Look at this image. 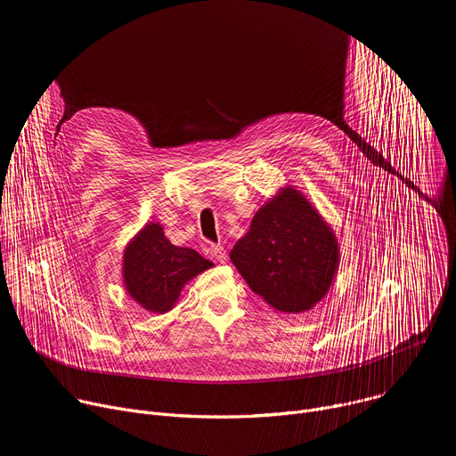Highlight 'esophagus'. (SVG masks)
<instances>
[{
	"label": "esophagus",
	"mask_w": 456,
	"mask_h": 456,
	"mask_svg": "<svg viewBox=\"0 0 456 456\" xmlns=\"http://www.w3.org/2000/svg\"><path fill=\"white\" fill-rule=\"evenodd\" d=\"M209 254H211V257L213 259H216V262H220V264H224L225 262V257H227V254H225V248H224V245H211L209 247Z\"/></svg>",
	"instance_id": "obj_1"
}]
</instances>
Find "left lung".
<instances>
[{
	"label": "left lung",
	"instance_id": "left-lung-1",
	"mask_svg": "<svg viewBox=\"0 0 456 456\" xmlns=\"http://www.w3.org/2000/svg\"><path fill=\"white\" fill-rule=\"evenodd\" d=\"M229 256L252 292L281 312L321 301L339 264L336 236L290 187L254 215Z\"/></svg>",
	"mask_w": 456,
	"mask_h": 456
}]
</instances>
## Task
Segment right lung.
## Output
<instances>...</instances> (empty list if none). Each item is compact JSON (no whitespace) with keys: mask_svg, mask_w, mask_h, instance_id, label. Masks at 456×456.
Here are the masks:
<instances>
[{"mask_svg":"<svg viewBox=\"0 0 456 456\" xmlns=\"http://www.w3.org/2000/svg\"><path fill=\"white\" fill-rule=\"evenodd\" d=\"M213 267L197 250L176 247L159 224L146 225L124 254V283L137 303L151 312H167L182 287Z\"/></svg>","mask_w":456,"mask_h":456,"instance_id":"right-lung-1","label":"right lung"}]
</instances>
